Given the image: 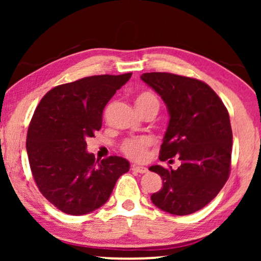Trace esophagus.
Masks as SVG:
<instances>
[{"instance_id": "esophagus-1", "label": "esophagus", "mask_w": 261, "mask_h": 261, "mask_svg": "<svg viewBox=\"0 0 261 261\" xmlns=\"http://www.w3.org/2000/svg\"><path fill=\"white\" fill-rule=\"evenodd\" d=\"M132 170H133L134 172H138V173H146L148 171L145 166H139V165H133L132 166Z\"/></svg>"}]
</instances>
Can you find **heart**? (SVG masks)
I'll return each mask as SVG.
<instances>
[{
	"label": "heart",
	"mask_w": 261,
	"mask_h": 261,
	"mask_svg": "<svg viewBox=\"0 0 261 261\" xmlns=\"http://www.w3.org/2000/svg\"><path fill=\"white\" fill-rule=\"evenodd\" d=\"M135 102H137L139 112H142V110L148 108H159V99L156 97V95L151 91H144L139 94ZM151 144L152 140L147 137L127 139L121 144V151L127 156H129L130 159L142 160L147 154V149Z\"/></svg>",
	"instance_id": "obj_1"
}]
</instances>
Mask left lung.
Returning <instances> with one entry per match:
<instances>
[{"label":"left lung","instance_id":"left-lung-1","mask_svg":"<svg viewBox=\"0 0 261 261\" xmlns=\"http://www.w3.org/2000/svg\"><path fill=\"white\" fill-rule=\"evenodd\" d=\"M141 80L158 92L170 114L159 159L178 156L177 170L149 167L163 179L152 203L173 215H189L205 206L229 177L231 133L229 114L204 82L167 72L142 73Z\"/></svg>","mask_w":261,"mask_h":261}]
</instances>
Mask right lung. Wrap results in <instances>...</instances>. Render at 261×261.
<instances>
[{
	"instance_id": "right-lung-1",
	"label": "right lung",
	"mask_w": 261,
	"mask_h": 261,
	"mask_svg": "<svg viewBox=\"0 0 261 261\" xmlns=\"http://www.w3.org/2000/svg\"><path fill=\"white\" fill-rule=\"evenodd\" d=\"M132 73L84 77L49 90L35 109L27 132V154L35 184L44 197L69 215L98 209L128 160L112 155L96 162L87 138L102 127L103 109Z\"/></svg>"
}]
</instances>
